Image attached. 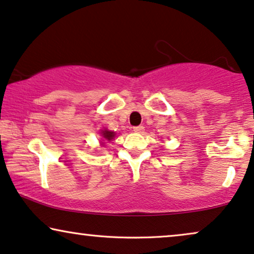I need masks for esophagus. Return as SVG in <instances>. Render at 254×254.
Masks as SVG:
<instances>
[{
    "label": "esophagus",
    "mask_w": 254,
    "mask_h": 254,
    "mask_svg": "<svg viewBox=\"0 0 254 254\" xmlns=\"http://www.w3.org/2000/svg\"><path fill=\"white\" fill-rule=\"evenodd\" d=\"M133 131H134V132H137V133L143 132L144 127H143V125H138V127H133Z\"/></svg>",
    "instance_id": "esophagus-1"
}]
</instances>
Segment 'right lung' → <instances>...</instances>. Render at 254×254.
Returning a JSON list of instances; mask_svg holds the SVG:
<instances>
[{
    "instance_id": "1",
    "label": "right lung",
    "mask_w": 254,
    "mask_h": 254,
    "mask_svg": "<svg viewBox=\"0 0 254 254\" xmlns=\"http://www.w3.org/2000/svg\"><path fill=\"white\" fill-rule=\"evenodd\" d=\"M102 137H103V140H111V139H114L115 132H113V131L104 130V131H102Z\"/></svg>"
}]
</instances>
